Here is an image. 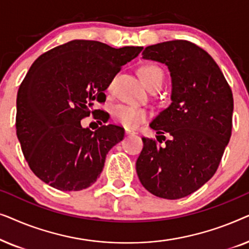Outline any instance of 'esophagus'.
I'll return each mask as SVG.
<instances>
[{
  "mask_svg": "<svg viewBox=\"0 0 249 249\" xmlns=\"http://www.w3.org/2000/svg\"><path fill=\"white\" fill-rule=\"evenodd\" d=\"M125 135H127V136H131V135H135L136 134V132L135 131H132V130H128V129H125Z\"/></svg>",
  "mask_w": 249,
  "mask_h": 249,
  "instance_id": "obj_1",
  "label": "esophagus"
}]
</instances>
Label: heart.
I'll list each match as a JSON object with an SVG mask.
<instances>
[{
  "label": "heart",
  "instance_id": "1",
  "mask_svg": "<svg viewBox=\"0 0 249 249\" xmlns=\"http://www.w3.org/2000/svg\"><path fill=\"white\" fill-rule=\"evenodd\" d=\"M139 74L147 88L153 84L163 83V71L161 68L154 64H147L142 67L139 71ZM111 114L115 121L127 128L138 127L148 118V113L145 108L128 104L114 105L111 110Z\"/></svg>",
  "mask_w": 249,
  "mask_h": 249
}]
</instances>
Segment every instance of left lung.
Segmentation results:
<instances>
[{"label": "left lung", "instance_id": "8db88e82", "mask_svg": "<svg viewBox=\"0 0 249 249\" xmlns=\"http://www.w3.org/2000/svg\"><path fill=\"white\" fill-rule=\"evenodd\" d=\"M142 59L168 67L172 89L171 104L149 124L165 144L142 138L136 171L153 195L179 199L215 173L230 141L232 93L212 56L188 40L147 46Z\"/></svg>", "mask_w": 249, "mask_h": 249}]
</instances>
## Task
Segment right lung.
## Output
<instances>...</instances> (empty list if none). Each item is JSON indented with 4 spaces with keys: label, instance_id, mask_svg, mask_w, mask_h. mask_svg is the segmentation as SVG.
Wrapping results in <instances>:
<instances>
[{
    "label": "right lung",
    "instance_id": "1",
    "mask_svg": "<svg viewBox=\"0 0 249 249\" xmlns=\"http://www.w3.org/2000/svg\"><path fill=\"white\" fill-rule=\"evenodd\" d=\"M142 50L74 39L32 64L18 90L16 127L26 161L42 181L63 192L96 181L124 130L107 124L91 131L80 120L89 117L95 102H105L104 90L115 74Z\"/></svg>",
    "mask_w": 249,
    "mask_h": 249
}]
</instances>
